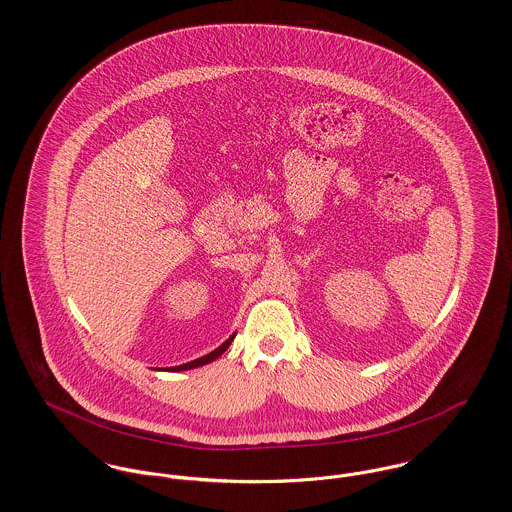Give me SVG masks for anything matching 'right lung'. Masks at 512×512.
Returning <instances> with one entry per match:
<instances>
[{
    "instance_id": "obj_1",
    "label": "right lung",
    "mask_w": 512,
    "mask_h": 512,
    "mask_svg": "<svg viewBox=\"0 0 512 512\" xmlns=\"http://www.w3.org/2000/svg\"><path fill=\"white\" fill-rule=\"evenodd\" d=\"M232 339H234V335H232L230 339H226V341L220 345L219 349H215L213 353H209V355H205V357H201V359H195V361H191V363H185V365L171 366V368H155V370H171V372H181V370H191V368H197V366L209 365V363L217 361L220 355H222V353H224V351L230 347Z\"/></svg>"
}]
</instances>
